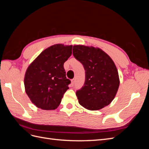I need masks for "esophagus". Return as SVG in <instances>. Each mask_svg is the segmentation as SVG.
<instances>
[{"label":"esophagus","mask_w":149,"mask_h":149,"mask_svg":"<svg viewBox=\"0 0 149 149\" xmlns=\"http://www.w3.org/2000/svg\"><path fill=\"white\" fill-rule=\"evenodd\" d=\"M74 82H75V79H73L71 80V85H72V86L74 85Z\"/></svg>","instance_id":"1"}]
</instances>
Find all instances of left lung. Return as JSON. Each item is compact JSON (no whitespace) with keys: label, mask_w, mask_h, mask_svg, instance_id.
<instances>
[{"label":"left lung","mask_w":149,"mask_h":149,"mask_svg":"<svg viewBox=\"0 0 149 149\" xmlns=\"http://www.w3.org/2000/svg\"><path fill=\"white\" fill-rule=\"evenodd\" d=\"M73 54L83 64L85 82L76 94L81 106L97 111L109 105L119 86L118 69L111 58L100 48L74 45Z\"/></svg>","instance_id":"8db88e82"}]
</instances>
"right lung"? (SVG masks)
<instances>
[{"instance_id":"right-lung-1","label":"right lung","mask_w":149,"mask_h":149,"mask_svg":"<svg viewBox=\"0 0 149 149\" xmlns=\"http://www.w3.org/2000/svg\"><path fill=\"white\" fill-rule=\"evenodd\" d=\"M72 54V45L56 44L46 48L26 70L24 85L30 101L43 110L59 106L70 80L66 77L64 63Z\"/></svg>"}]
</instances>
